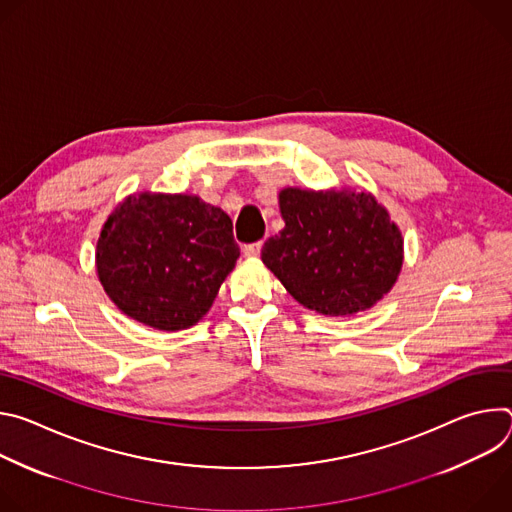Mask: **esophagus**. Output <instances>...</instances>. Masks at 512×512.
<instances>
[{
	"instance_id": "34e87169",
	"label": "esophagus",
	"mask_w": 512,
	"mask_h": 512,
	"mask_svg": "<svg viewBox=\"0 0 512 512\" xmlns=\"http://www.w3.org/2000/svg\"><path fill=\"white\" fill-rule=\"evenodd\" d=\"M243 253H245V257H259V253H261V243L245 245V247H243Z\"/></svg>"
}]
</instances>
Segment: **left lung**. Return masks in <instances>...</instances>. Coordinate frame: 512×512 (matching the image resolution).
Masks as SVG:
<instances>
[{
  "label": "left lung",
  "instance_id": "left-lung-1",
  "mask_svg": "<svg viewBox=\"0 0 512 512\" xmlns=\"http://www.w3.org/2000/svg\"><path fill=\"white\" fill-rule=\"evenodd\" d=\"M279 208L285 227L265 241L261 259L308 310L356 314L397 281L403 239L371 194L285 188Z\"/></svg>",
  "mask_w": 512,
  "mask_h": 512
}]
</instances>
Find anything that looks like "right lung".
I'll return each instance as SVG.
<instances>
[{"mask_svg": "<svg viewBox=\"0 0 512 512\" xmlns=\"http://www.w3.org/2000/svg\"><path fill=\"white\" fill-rule=\"evenodd\" d=\"M241 251L229 214L198 196L127 198L97 243V273L113 304L156 330L194 326Z\"/></svg>", "mask_w": 512, "mask_h": 512, "instance_id": "right-lung-1", "label": "right lung"}]
</instances>
